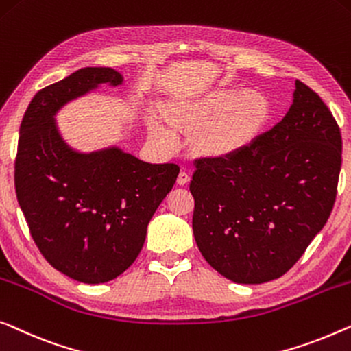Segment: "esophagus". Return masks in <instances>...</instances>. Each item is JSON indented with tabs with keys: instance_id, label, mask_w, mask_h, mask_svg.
Instances as JSON below:
<instances>
[{
	"instance_id": "1",
	"label": "esophagus",
	"mask_w": 351,
	"mask_h": 351,
	"mask_svg": "<svg viewBox=\"0 0 351 351\" xmlns=\"http://www.w3.org/2000/svg\"><path fill=\"white\" fill-rule=\"evenodd\" d=\"M190 179H191L190 172L185 171V169H182V171L179 172V176H177V184H179V185H185V184H188V182H190Z\"/></svg>"
}]
</instances>
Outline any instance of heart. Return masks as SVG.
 <instances>
[{
	"label": "heart",
	"instance_id": "1",
	"mask_svg": "<svg viewBox=\"0 0 351 351\" xmlns=\"http://www.w3.org/2000/svg\"><path fill=\"white\" fill-rule=\"evenodd\" d=\"M267 114V101L258 91L220 87L176 108V115L188 126H201L197 142L212 154L230 152L255 134ZM154 131L174 141L176 133L163 121H154Z\"/></svg>",
	"mask_w": 351,
	"mask_h": 351
}]
</instances>
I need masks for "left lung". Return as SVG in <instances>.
Wrapping results in <instances>:
<instances>
[{"mask_svg": "<svg viewBox=\"0 0 351 351\" xmlns=\"http://www.w3.org/2000/svg\"><path fill=\"white\" fill-rule=\"evenodd\" d=\"M342 138L331 110L296 80L287 115L225 156L195 161L193 234L206 261L228 280L283 276L331 215Z\"/></svg>", "mask_w": 351, "mask_h": 351, "instance_id": "1", "label": "left lung"}]
</instances>
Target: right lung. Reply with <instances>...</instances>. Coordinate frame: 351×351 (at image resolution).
Returning <instances> with one entry per match:
<instances>
[{
    "instance_id": "1",
    "label": "right lung",
    "mask_w": 351,
    "mask_h": 351,
    "mask_svg": "<svg viewBox=\"0 0 351 351\" xmlns=\"http://www.w3.org/2000/svg\"><path fill=\"white\" fill-rule=\"evenodd\" d=\"M123 84L112 68H82L34 95L20 125L15 193L45 260L74 280L106 283L125 272L147 226L179 176L117 144L84 152L63 138L57 115L103 85Z\"/></svg>"
}]
</instances>
